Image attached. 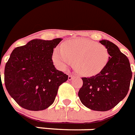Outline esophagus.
<instances>
[{
  "label": "esophagus",
  "instance_id": "obj_1",
  "mask_svg": "<svg viewBox=\"0 0 135 135\" xmlns=\"http://www.w3.org/2000/svg\"><path fill=\"white\" fill-rule=\"evenodd\" d=\"M73 78H74V75H68V80H69V81H71V80H72Z\"/></svg>",
  "mask_w": 135,
  "mask_h": 135
}]
</instances>
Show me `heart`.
Instances as JSON below:
<instances>
[{
    "label": "heart",
    "mask_w": 135,
    "mask_h": 135,
    "mask_svg": "<svg viewBox=\"0 0 135 135\" xmlns=\"http://www.w3.org/2000/svg\"><path fill=\"white\" fill-rule=\"evenodd\" d=\"M54 63L65 70L73 62L75 71L81 75L92 76L100 73L107 65L109 53L107 48L87 39H73L57 47L52 56Z\"/></svg>",
    "instance_id": "heart-1"
}]
</instances>
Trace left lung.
Returning <instances> with one entry per match:
<instances>
[{
	"mask_svg": "<svg viewBox=\"0 0 135 135\" xmlns=\"http://www.w3.org/2000/svg\"><path fill=\"white\" fill-rule=\"evenodd\" d=\"M100 43L108 51V62L100 73L82 78L83 86L78 91V97L88 108L107 111L127 96L132 73L128 58L116 45L108 40H102Z\"/></svg>",
	"mask_w": 135,
	"mask_h": 135,
	"instance_id": "obj_1",
	"label": "left lung"
}]
</instances>
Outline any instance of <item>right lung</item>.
Here are the masks:
<instances>
[{
    "label": "right lung",
    "instance_id": "add662e5",
    "mask_svg": "<svg viewBox=\"0 0 135 135\" xmlns=\"http://www.w3.org/2000/svg\"><path fill=\"white\" fill-rule=\"evenodd\" d=\"M33 39L14 49L6 64L4 82L10 96L22 108L43 110L54 103L59 86L68 75L55 68L52 55L62 41Z\"/></svg>",
    "mask_w": 135,
    "mask_h": 135
}]
</instances>
